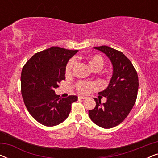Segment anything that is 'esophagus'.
<instances>
[{
	"instance_id": "1",
	"label": "esophagus",
	"mask_w": 158,
	"mask_h": 158,
	"mask_svg": "<svg viewBox=\"0 0 158 158\" xmlns=\"http://www.w3.org/2000/svg\"><path fill=\"white\" fill-rule=\"evenodd\" d=\"M78 99H85V96H78Z\"/></svg>"
}]
</instances>
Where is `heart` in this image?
Segmentation results:
<instances>
[{"mask_svg":"<svg viewBox=\"0 0 158 158\" xmlns=\"http://www.w3.org/2000/svg\"><path fill=\"white\" fill-rule=\"evenodd\" d=\"M89 64L91 68L94 70H99L103 68L104 61L101 56L95 55L93 56L89 59ZM77 63L76 58L73 57L69 60L66 65L65 72L67 75H70L72 73V71ZM97 85L93 82H86V81H78L75 84V88L80 93L83 94H87L91 91L94 88H96Z\"/></svg>","mask_w":158,"mask_h":158,"instance_id":"heart-1","label":"heart"}]
</instances>
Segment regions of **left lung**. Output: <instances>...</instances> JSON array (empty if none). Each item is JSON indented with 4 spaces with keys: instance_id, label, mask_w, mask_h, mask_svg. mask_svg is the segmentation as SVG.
<instances>
[{
    "instance_id": "left-lung-1",
    "label": "left lung",
    "mask_w": 158,
    "mask_h": 158,
    "mask_svg": "<svg viewBox=\"0 0 158 158\" xmlns=\"http://www.w3.org/2000/svg\"><path fill=\"white\" fill-rule=\"evenodd\" d=\"M94 49L107 55L113 64L114 73L106 89L98 93L106 97V102L101 104V100L94 98L96 107L89 110L88 114L96 125L109 129L122 123L132 109L137 100L139 80L135 67L122 52L108 46Z\"/></svg>"
}]
</instances>
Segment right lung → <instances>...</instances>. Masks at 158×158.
Here are the masks:
<instances>
[{"instance_id": "obj_1", "label": "right lung", "mask_w": 158, "mask_h": 158, "mask_svg": "<svg viewBox=\"0 0 158 158\" xmlns=\"http://www.w3.org/2000/svg\"><path fill=\"white\" fill-rule=\"evenodd\" d=\"M77 50L52 47L32 56L23 67L21 91L26 107L32 117L44 126L60 124L68 118L76 96L61 98L55 88L65 79L69 59Z\"/></svg>"}]
</instances>
